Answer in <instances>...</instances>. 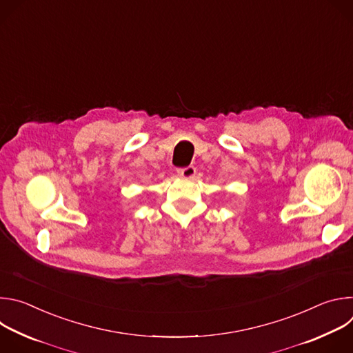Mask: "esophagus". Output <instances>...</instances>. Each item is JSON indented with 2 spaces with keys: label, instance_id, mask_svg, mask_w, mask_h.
<instances>
[{
  "label": "esophagus",
  "instance_id": "obj_1",
  "mask_svg": "<svg viewBox=\"0 0 353 353\" xmlns=\"http://www.w3.org/2000/svg\"><path fill=\"white\" fill-rule=\"evenodd\" d=\"M177 173H179V176H180V177L191 179V177H194V176H195L196 169H195L194 166H187V168H181V169H179V170H177Z\"/></svg>",
  "mask_w": 353,
  "mask_h": 353
}]
</instances>
